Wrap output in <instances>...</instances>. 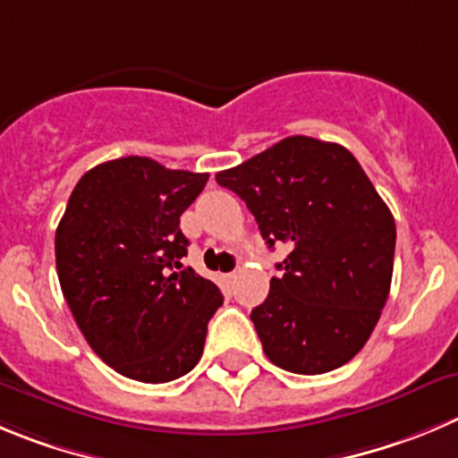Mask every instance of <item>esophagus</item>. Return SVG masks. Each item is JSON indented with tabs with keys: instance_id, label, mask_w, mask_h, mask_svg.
<instances>
[{
	"instance_id": "34e87169",
	"label": "esophagus",
	"mask_w": 458,
	"mask_h": 458,
	"mask_svg": "<svg viewBox=\"0 0 458 458\" xmlns=\"http://www.w3.org/2000/svg\"><path fill=\"white\" fill-rule=\"evenodd\" d=\"M224 277L230 282V280H233V273H228V276H224Z\"/></svg>"
}]
</instances>
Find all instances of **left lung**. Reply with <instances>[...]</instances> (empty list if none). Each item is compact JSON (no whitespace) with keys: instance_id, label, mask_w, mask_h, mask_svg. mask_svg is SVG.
I'll list each match as a JSON object with an SVG mask.
<instances>
[{"instance_id":"8db88e82","label":"left lung","mask_w":458,"mask_h":458,"mask_svg":"<svg viewBox=\"0 0 458 458\" xmlns=\"http://www.w3.org/2000/svg\"><path fill=\"white\" fill-rule=\"evenodd\" d=\"M253 212L268 249L287 243L267 301L250 311L267 357L330 373L364 348L391 292L395 221L357 157L293 135L216 174Z\"/></svg>"}]
</instances>
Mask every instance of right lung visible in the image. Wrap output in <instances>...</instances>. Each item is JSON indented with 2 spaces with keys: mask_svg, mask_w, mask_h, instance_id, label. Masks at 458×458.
Returning <instances> with one entry per match:
<instances>
[{
  "mask_svg": "<svg viewBox=\"0 0 458 458\" xmlns=\"http://www.w3.org/2000/svg\"><path fill=\"white\" fill-rule=\"evenodd\" d=\"M208 178L128 156L89 169L67 200L55 230L63 296L89 348L123 377L171 382L203 354L224 296L181 264V215Z\"/></svg>",
  "mask_w": 458,
  "mask_h": 458,
  "instance_id": "1",
  "label": "right lung"
}]
</instances>
